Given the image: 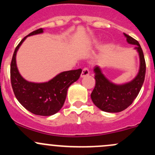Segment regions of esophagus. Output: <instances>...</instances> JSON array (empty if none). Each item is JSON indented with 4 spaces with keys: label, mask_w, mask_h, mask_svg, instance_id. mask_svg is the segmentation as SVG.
<instances>
[{
    "label": "esophagus",
    "mask_w": 155,
    "mask_h": 155,
    "mask_svg": "<svg viewBox=\"0 0 155 155\" xmlns=\"http://www.w3.org/2000/svg\"><path fill=\"white\" fill-rule=\"evenodd\" d=\"M89 73H90V71H89V70L86 68H83L82 69V73H81V77L83 78V77H85V76H88Z\"/></svg>",
    "instance_id": "esophagus-1"
}]
</instances>
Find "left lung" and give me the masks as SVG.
Here are the masks:
<instances>
[{"mask_svg": "<svg viewBox=\"0 0 155 155\" xmlns=\"http://www.w3.org/2000/svg\"><path fill=\"white\" fill-rule=\"evenodd\" d=\"M128 43L136 45L140 55V70L131 82L123 85H115L108 80L98 66L94 67L95 87L91 94L92 101L97 107L107 112H119L132 104L140 93L145 76V61L143 49L137 40L124 34Z\"/></svg>", "mask_w": 155, "mask_h": 155, "instance_id": "left-lung-1", "label": "left lung"}]
</instances>
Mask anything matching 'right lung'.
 I'll use <instances>...</instances> for the list:
<instances>
[{"label": "right lung", "instance_id": "add662e5", "mask_svg": "<svg viewBox=\"0 0 155 155\" xmlns=\"http://www.w3.org/2000/svg\"><path fill=\"white\" fill-rule=\"evenodd\" d=\"M43 32V28L33 31L16 46L10 64V79L14 94L23 107L34 115L49 116L63 107L68 87L79 79L82 69L62 72L46 82L35 83L25 80L17 68L16 52L28 37Z\"/></svg>", "mask_w": 155, "mask_h": 155}]
</instances>
